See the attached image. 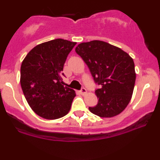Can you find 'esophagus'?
Returning <instances> with one entry per match:
<instances>
[{"label":"esophagus","mask_w":160,"mask_h":160,"mask_svg":"<svg viewBox=\"0 0 160 160\" xmlns=\"http://www.w3.org/2000/svg\"><path fill=\"white\" fill-rule=\"evenodd\" d=\"M86 93H87V91H86V88H82L81 90H80V94H81V95H86Z\"/></svg>","instance_id":"esophagus-1"}]
</instances>
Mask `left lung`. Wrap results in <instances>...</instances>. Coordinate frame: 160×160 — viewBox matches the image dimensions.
<instances>
[{
	"label": "left lung",
	"instance_id": "1",
	"mask_svg": "<svg viewBox=\"0 0 160 160\" xmlns=\"http://www.w3.org/2000/svg\"><path fill=\"white\" fill-rule=\"evenodd\" d=\"M75 51L87 65L94 80L98 104L88 107L101 118H112L124 110L131 100L136 82L133 59L128 53L107 42L93 40L79 44Z\"/></svg>",
	"mask_w": 160,
	"mask_h": 160
}]
</instances>
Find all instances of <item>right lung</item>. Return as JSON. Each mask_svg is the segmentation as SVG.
<instances>
[{
  "instance_id": "1",
  "label": "right lung",
  "mask_w": 160,
  "mask_h": 160,
  "mask_svg": "<svg viewBox=\"0 0 160 160\" xmlns=\"http://www.w3.org/2000/svg\"><path fill=\"white\" fill-rule=\"evenodd\" d=\"M77 42L57 38L34 47L21 66V86L34 112L54 120L70 111L74 90L62 81V72L68 53Z\"/></svg>"
}]
</instances>
